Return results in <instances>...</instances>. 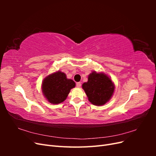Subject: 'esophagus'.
Listing matches in <instances>:
<instances>
[{
  "label": "esophagus",
  "instance_id": "obj_1",
  "mask_svg": "<svg viewBox=\"0 0 156 156\" xmlns=\"http://www.w3.org/2000/svg\"><path fill=\"white\" fill-rule=\"evenodd\" d=\"M76 86H77V87H78V88L81 87V82L77 83H76Z\"/></svg>",
  "mask_w": 156,
  "mask_h": 156
}]
</instances>
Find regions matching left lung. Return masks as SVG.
I'll return each instance as SVG.
<instances>
[{"label":"left lung","mask_w":156,"mask_h":156,"mask_svg":"<svg viewBox=\"0 0 156 156\" xmlns=\"http://www.w3.org/2000/svg\"><path fill=\"white\" fill-rule=\"evenodd\" d=\"M89 101L101 106L109 101L115 90L112 80L105 73L93 72L88 75V81L82 85Z\"/></svg>","instance_id":"obj_1"}]
</instances>
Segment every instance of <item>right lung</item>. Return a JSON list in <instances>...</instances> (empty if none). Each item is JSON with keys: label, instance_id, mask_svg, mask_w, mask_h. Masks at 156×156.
Returning <instances> with one entry per match:
<instances>
[{"label": "right lung", "instance_id": "obj_1", "mask_svg": "<svg viewBox=\"0 0 156 156\" xmlns=\"http://www.w3.org/2000/svg\"><path fill=\"white\" fill-rule=\"evenodd\" d=\"M75 87V82L67 79L66 75L58 71L45 77L42 83V92L48 101L53 104L63 102L70 92Z\"/></svg>", "mask_w": 156, "mask_h": 156}]
</instances>
